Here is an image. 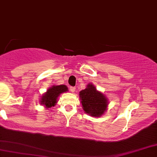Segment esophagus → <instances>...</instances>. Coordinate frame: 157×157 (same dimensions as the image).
<instances>
[{"mask_svg":"<svg viewBox=\"0 0 157 157\" xmlns=\"http://www.w3.org/2000/svg\"><path fill=\"white\" fill-rule=\"evenodd\" d=\"M75 89H76V88L75 87H70V91H71V92H72V93L75 92Z\"/></svg>","mask_w":157,"mask_h":157,"instance_id":"obj_1","label":"esophagus"}]
</instances>
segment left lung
Segmentation results:
<instances>
[{"label": "left lung", "mask_w": 157, "mask_h": 157, "mask_svg": "<svg viewBox=\"0 0 157 157\" xmlns=\"http://www.w3.org/2000/svg\"><path fill=\"white\" fill-rule=\"evenodd\" d=\"M79 97L85 113L91 117H100L107 111L109 100L92 83H89L86 89L80 91Z\"/></svg>", "instance_id": "obj_1"}]
</instances>
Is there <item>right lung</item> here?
I'll list each match as a JSON object with an SVG mask.
<instances>
[{
  "instance_id": "add662e5",
  "label": "right lung",
  "mask_w": 157,
  "mask_h": 157,
  "mask_svg": "<svg viewBox=\"0 0 157 157\" xmlns=\"http://www.w3.org/2000/svg\"><path fill=\"white\" fill-rule=\"evenodd\" d=\"M68 91V87L65 85L53 86L50 87L46 92H45L40 97V102L46 109H50L56 105L57 102V98L61 94Z\"/></svg>"
}]
</instances>
